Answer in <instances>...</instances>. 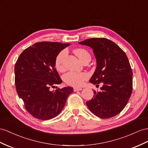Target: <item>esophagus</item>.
I'll use <instances>...</instances> for the list:
<instances>
[{"label": "esophagus", "mask_w": 148, "mask_h": 148, "mask_svg": "<svg viewBox=\"0 0 148 148\" xmlns=\"http://www.w3.org/2000/svg\"><path fill=\"white\" fill-rule=\"evenodd\" d=\"M82 89L79 88H74V91H78V90H81Z\"/></svg>", "instance_id": "esophagus-1"}]
</instances>
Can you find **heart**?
<instances>
[{"mask_svg":"<svg viewBox=\"0 0 148 148\" xmlns=\"http://www.w3.org/2000/svg\"><path fill=\"white\" fill-rule=\"evenodd\" d=\"M75 54L82 62L88 58H90L89 52L85 49L79 48L74 50ZM67 56L66 50H62L60 51L57 56L55 60V67L56 69L59 72H62L65 69L64 67V60ZM89 77L88 74L86 73H75V72H69L64 75V80L67 85L80 87L83 85L84 81Z\"/></svg>","mask_w":148,"mask_h":148,"instance_id":"1","label":"heart"}]
</instances>
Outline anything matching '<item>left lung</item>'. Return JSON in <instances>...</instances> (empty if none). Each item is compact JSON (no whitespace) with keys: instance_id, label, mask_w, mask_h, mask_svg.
<instances>
[{"instance_id":"obj_1","label":"left lung","mask_w":148,"mask_h":148,"mask_svg":"<svg viewBox=\"0 0 148 148\" xmlns=\"http://www.w3.org/2000/svg\"><path fill=\"white\" fill-rule=\"evenodd\" d=\"M93 49L97 67L89 82L99 86L91 100L86 102L89 110L102 119L118 114L126 106L132 90V71L127 57L118 45L106 38H90L79 42Z\"/></svg>"}]
</instances>
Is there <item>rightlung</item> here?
Returning a JSON list of instances; mask_svg holds the SVG:
<instances>
[{"mask_svg": "<svg viewBox=\"0 0 148 148\" xmlns=\"http://www.w3.org/2000/svg\"><path fill=\"white\" fill-rule=\"evenodd\" d=\"M70 44L39 42L25 49L15 64V84L25 108L35 118L49 120L62 111L73 88L51 89L62 82L55 66L57 56Z\"/></svg>", "mask_w": 148, "mask_h": 148, "instance_id": "right-lung-1", "label": "right lung"}]
</instances>
